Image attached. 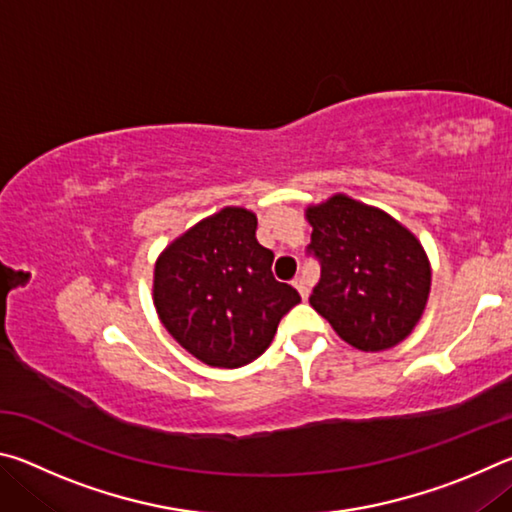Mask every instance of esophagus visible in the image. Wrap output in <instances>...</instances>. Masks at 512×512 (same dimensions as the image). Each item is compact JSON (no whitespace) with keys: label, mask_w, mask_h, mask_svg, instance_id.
<instances>
[{"label":"esophagus","mask_w":512,"mask_h":512,"mask_svg":"<svg viewBox=\"0 0 512 512\" xmlns=\"http://www.w3.org/2000/svg\"><path fill=\"white\" fill-rule=\"evenodd\" d=\"M293 287L298 289V293L302 296V300H307L309 298V291H311V284H309V280L305 275H298L296 280H293Z\"/></svg>","instance_id":"esophagus-1"}]
</instances>
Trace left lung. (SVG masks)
I'll return each mask as SVG.
<instances>
[{"instance_id": "1", "label": "left lung", "mask_w": 512, "mask_h": 512, "mask_svg": "<svg viewBox=\"0 0 512 512\" xmlns=\"http://www.w3.org/2000/svg\"><path fill=\"white\" fill-rule=\"evenodd\" d=\"M320 282L309 305L345 343L363 352L388 350L418 325L431 289L427 253L391 214L334 194L307 207Z\"/></svg>"}]
</instances>
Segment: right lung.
<instances>
[{
  "instance_id": "right-lung-1",
  "label": "right lung",
  "mask_w": 512,
  "mask_h": 512,
  "mask_svg": "<svg viewBox=\"0 0 512 512\" xmlns=\"http://www.w3.org/2000/svg\"><path fill=\"white\" fill-rule=\"evenodd\" d=\"M255 230L253 212L223 207L171 241L155 262L153 305L162 325L212 368L255 361L300 302L291 284L273 277V253Z\"/></svg>"
}]
</instances>
